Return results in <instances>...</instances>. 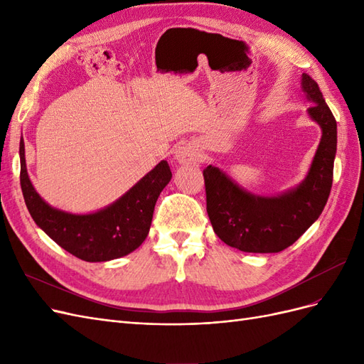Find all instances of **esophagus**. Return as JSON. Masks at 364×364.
<instances>
[{
	"label": "esophagus",
	"instance_id": "34e87169",
	"mask_svg": "<svg viewBox=\"0 0 364 364\" xmlns=\"http://www.w3.org/2000/svg\"><path fill=\"white\" fill-rule=\"evenodd\" d=\"M174 159L182 165H196L202 161V153L199 146L188 142V144H182L181 147H178L174 153Z\"/></svg>",
	"mask_w": 364,
	"mask_h": 364
}]
</instances>
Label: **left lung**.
<instances>
[{
  "label": "left lung",
  "mask_w": 364,
  "mask_h": 364,
  "mask_svg": "<svg viewBox=\"0 0 364 364\" xmlns=\"http://www.w3.org/2000/svg\"><path fill=\"white\" fill-rule=\"evenodd\" d=\"M308 117L322 130L305 179L277 196H259L240 186L215 165L203 170L206 211L217 237L230 247L274 253L291 246L322 214L333 185L337 123L317 83L302 74Z\"/></svg>",
  "instance_id": "left-lung-1"
}]
</instances>
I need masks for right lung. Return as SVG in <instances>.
<instances>
[{
    "label": "right lung",
    "mask_w": 364,
    "mask_h": 364,
    "mask_svg": "<svg viewBox=\"0 0 364 364\" xmlns=\"http://www.w3.org/2000/svg\"><path fill=\"white\" fill-rule=\"evenodd\" d=\"M19 159L21 190L31 218L62 249L87 262L117 259L138 249L150 230L158 197L171 181L168 162L161 161L114 203L95 213L73 214L48 205L35 190L23 138Z\"/></svg>",
    "instance_id": "1"
}]
</instances>
